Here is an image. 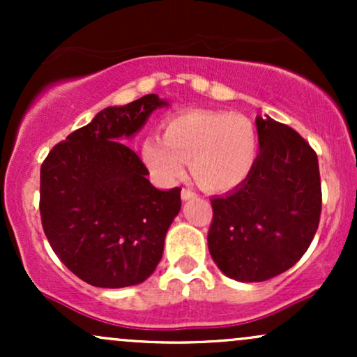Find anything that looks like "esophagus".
<instances>
[{"label": "esophagus", "instance_id": "obj_1", "mask_svg": "<svg viewBox=\"0 0 357 357\" xmlns=\"http://www.w3.org/2000/svg\"><path fill=\"white\" fill-rule=\"evenodd\" d=\"M196 196H198V192H195L192 190H188V188H183L181 190V198L184 199V202H186V199L196 198Z\"/></svg>", "mask_w": 357, "mask_h": 357}]
</instances>
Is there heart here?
Returning a JSON list of instances; mask_svg holds the SVG:
<instances>
[{
  "mask_svg": "<svg viewBox=\"0 0 357 357\" xmlns=\"http://www.w3.org/2000/svg\"><path fill=\"white\" fill-rule=\"evenodd\" d=\"M258 149V134L250 119L223 110H186L166 122L165 139H146L142 158L166 183L181 179L190 161L199 186L228 191L248 178Z\"/></svg>",
  "mask_w": 357,
  "mask_h": 357,
  "instance_id": "heart-1",
  "label": "heart"
}]
</instances>
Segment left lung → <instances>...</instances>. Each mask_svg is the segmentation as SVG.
I'll return each mask as SVG.
<instances>
[{"mask_svg": "<svg viewBox=\"0 0 357 357\" xmlns=\"http://www.w3.org/2000/svg\"><path fill=\"white\" fill-rule=\"evenodd\" d=\"M257 165L236 190L211 199V258L225 275L264 282L309 248L322 210L317 154L292 127L257 117Z\"/></svg>", "mask_w": 357, "mask_h": 357, "instance_id": "left-lung-1", "label": "left lung"}]
</instances>
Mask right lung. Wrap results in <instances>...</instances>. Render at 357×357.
Here are the masks:
<instances>
[{
	"label": "right lung",
	"mask_w": 357,
	"mask_h": 357,
	"mask_svg": "<svg viewBox=\"0 0 357 357\" xmlns=\"http://www.w3.org/2000/svg\"><path fill=\"white\" fill-rule=\"evenodd\" d=\"M155 93L107 107L68 134L40 169V216L48 243L72 273L93 287L144 282L181 208V188L161 191L126 144L154 109Z\"/></svg>",
	"instance_id": "right-lung-1"
}]
</instances>
